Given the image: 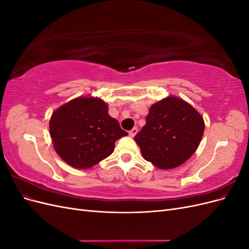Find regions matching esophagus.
I'll return each instance as SVG.
<instances>
[{
	"label": "esophagus",
	"instance_id": "obj_1",
	"mask_svg": "<svg viewBox=\"0 0 249 249\" xmlns=\"http://www.w3.org/2000/svg\"><path fill=\"white\" fill-rule=\"evenodd\" d=\"M137 132H138V129H137V127H133V129L129 132V134H130V136L131 137H134L135 136V135H136L137 134Z\"/></svg>",
	"mask_w": 249,
	"mask_h": 249
}]
</instances>
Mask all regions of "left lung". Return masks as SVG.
Here are the masks:
<instances>
[{
    "instance_id": "1",
    "label": "left lung",
    "mask_w": 249,
    "mask_h": 249,
    "mask_svg": "<svg viewBox=\"0 0 249 249\" xmlns=\"http://www.w3.org/2000/svg\"><path fill=\"white\" fill-rule=\"evenodd\" d=\"M203 131V118L190 104L168 96L150 107L135 141L146 161L160 169H171L195 153Z\"/></svg>"
}]
</instances>
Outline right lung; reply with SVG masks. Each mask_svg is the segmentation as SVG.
Masks as SVG:
<instances>
[{"label": "right lung", "mask_w": 249, "mask_h": 249, "mask_svg": "<svg viewBox=\"0 0 249 249\" xmlns=\"http://www.w3.org/2000/svg\"><path fill=\"white\" fill-rule=\"evenodd\" d=\"M56 153L71 166L86 169L109 157L127 133L108 114V105L97 97L80 96L58 108L50 119Z\"/></svg>", "instance_id": "add662e5"}]
</instances>
